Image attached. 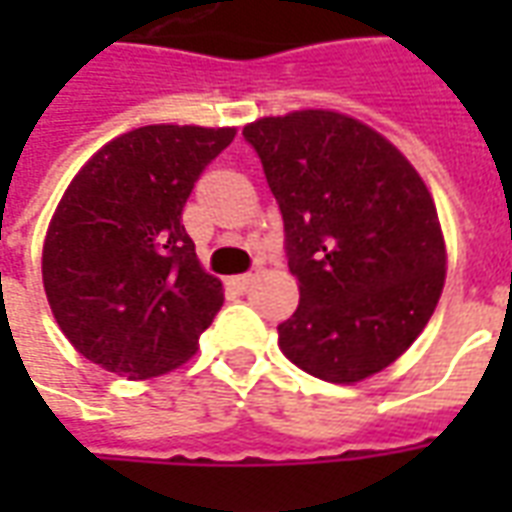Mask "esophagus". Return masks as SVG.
Masks as SVG:
<instances>
[{
  "instance_id": "1",
  "label": "esophagus",
  "mask_w": 512,
  "mask_h": 512,
  "mask_svg": "<svg viewBox=\"0 0 512 512\" xmlns=\"http://www.w3.org/2000/svg\"><path fill=\"white\" fill-rule=\"evenodd\" d=\"M257 274H238V277L227 279V288L238 290V293H246V290L252 288V282H255Z\"/></svg>"
}]
</instances>
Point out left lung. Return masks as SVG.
I'll use <instances>...</instances> for the list:
<instances>
[{
  "label": "left lung",
  "instance_id": "obj_1",
  "mask_svg": "<svg viewBox=\"0 0 512 512\" xmlns=\"http://www.w3.org/2000/svg\"><path fill=\"white\" fill-rule=\"evenodd\" d=\"M277 197L299 307L279 348L304 373L356 384L406 354L439 304L447 246L414 164L332 109L244 128Z\"/></svg>",
  "mask_w": 512,
  "mask_h": 512
}]
</instances>
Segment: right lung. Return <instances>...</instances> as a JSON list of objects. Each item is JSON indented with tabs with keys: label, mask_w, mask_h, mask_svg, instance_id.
<instances>
[{
	"label": "right lung",
	"mask_w": 512,
	"mask_h": 512,
	"mask_svg": "<svg viewBox=\"0 0 512 512\" xmlns=\"http://www.w3.org/2000/svg\"><path fill=\"white\" fill-rule=\"evenodd\" d=\"M233 136L230 126L134 128L68 183L43 241V290L84 359L145 381L194 356L224 290L180 216Z\"/></svg>",
	"instance_id": "obj_1"
}]
</instances>
